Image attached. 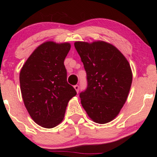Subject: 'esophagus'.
<instances>
[{
    "label": "esophagus",
    "mask_w": 157,
    "mask_h": 157,
    "mask_svg": "<svg viewBox=\"0 0 157 157\" xmlns=\"http://www.w3.org/2000/svg\"><path fill=\"white\" fill-rule=\"evenodd\" d=\"M74 89H76V91L77 93H78V91H79V86L78 85H75L74 86Z\"/></svg>",
    "instance_id": "obj_1"
}]
</instances>
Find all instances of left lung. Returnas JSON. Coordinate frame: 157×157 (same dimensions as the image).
<instances>
[{
    "label": "left lung",
    "mask_w": 157,
    "mask_h": 157,
    "mask_svg": "<svg viewBox=\"0 0 157 157\" xmlns=\"http://www.w3.org/2000/svg\"><path fill=\"white\" fill-rule=\"evenodd\" d=\"M86 72L87 87L79 94L82 106L98 124L112 121L125 104L132 82L129 63L108 43L74 44Z\"/></svg>",
    "instance_id": "left-lung-1"
}]
</instances>
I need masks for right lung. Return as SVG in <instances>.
<instances>
[{"label":"right lung","mask_w":157,"mask_h":157,"mask_svg":"<svg viewBox=\"0 0 157 157\" xmlns=\"http://www.w3.org/2000/svg\"><path fill=\"white\" fill-rule=\"evenodd\" d=\"M68 43H44L30 56L20 72V86L25 106L36 124L53 128L64 117L69 100L76 91L67 82L64 66Z\"/></svg>","instance_id":"obj_1"}]
</instances>
